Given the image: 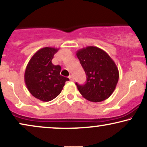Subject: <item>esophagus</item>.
<instances>
[{
    "label": "esophagus",
    "mask_w": 147,
    "mask_h": 147,
    "mask_svg": "<svg viewBox=\"0 0 147 147\" xmlns=\"http://www.w3.org/2000/svg\"><path fill=\"white\" fill-rule=\"evenodd\" d=\"M68 77H69V79H70V80L71 81H74V80H75V79H74L73 76H72V75H70Z\"/></svg>",
    "instance_id": "1"
}]
</instances>
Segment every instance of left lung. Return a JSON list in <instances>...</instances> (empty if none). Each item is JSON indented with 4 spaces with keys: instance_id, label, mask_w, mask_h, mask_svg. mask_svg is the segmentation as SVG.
I'll list each match as a JSON object with an SVG mask.
<instances>
[{
    "instance_id": "left-lung-1",
    "label": "left lung",
    "mask_w": 147,
    "mask_h": 147,
    "mask_svg": "<svg viewBox=\"0 0 147 147\" xmlns=\"http://www.w3.org/2000/svg\"><path fill=\"white\" fill-rule=\"evenodd\" d=\"M76 55L87 75L84 85L76 83L83 98L93 102H102L111 96L118 83V68L107 52L97 47L88 46Z\"/></svg>"
}]
</instances>
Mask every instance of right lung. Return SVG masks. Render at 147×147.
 <instances>
[{
    "instance_id": "1",
    "label": "right lung",
    "mask_w": 147,
    "mask_h": 147,
    "mask_svg": "<svg viewBox=\"0 0 147 147\" xmlns=\"http://www.w3.org/2000/svg\"><path fill=\"white\" fill-rule=\"evenodd\" d=\"M58 49L43 47L38 50L30 60L24 73L28 90L37 99L49 102L62 92L65 83L69 80L60 75L61 66H55L51 60Z\"/></svg>"
}]
</instances>
